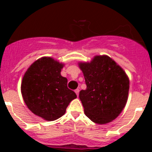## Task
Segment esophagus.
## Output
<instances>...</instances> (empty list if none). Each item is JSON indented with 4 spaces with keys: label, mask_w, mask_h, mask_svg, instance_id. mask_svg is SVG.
Returning <instances> with one entry per match:
<instances>
[{
    "label": "esophagus",
    "mask_w": 152,
    "mask_h": 152,
    "mask_svg": "<svg viewBox=\"0 0 152 152\" xmlns=\"http://www.w3.org/2000/svg\"><path fill=\"white\" fill-rule=\"evenodd\" d=\"M79 91H79V89H76V90H75V94H77V96H78V95H79Z\"/></svg>",
    "instance_id": "1"
}]
</instances>
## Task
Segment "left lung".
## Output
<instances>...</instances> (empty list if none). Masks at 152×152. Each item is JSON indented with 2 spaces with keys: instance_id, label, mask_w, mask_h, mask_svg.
Returning a JSON list of instances; mask_svg holds the SVG:
<instances>
[{
  "instance_id": "left-lung-1",
  "label": "left lung",
  "mask_w": 152,
  "mask_h": 152,
  "mask_svg": "<svg viewBox=\"0 0 152 152\" xmlns=\"http://www.w3.org/2000/svg\"><path fill=\"white\" fill-rule=\"evenodd\" d=\"M86 90L79 98L84 113L96 124H107L119 116L127 103L129 79L126 72L106 55L95 56L91 61H79Z\"/></svg>"
}]
</instances>
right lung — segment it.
Instances as JSON below:
<instances>
[{"label":"right lung","instance_id":"right-lung-1","mask_svg":"<svg viewBox=\"0 0 152 152\" xmlns=\"http://www.w3.org/2000/svg\"><path fill=\"white\" fill-rule=\"evenodd\" d=\"M64 64L44 56L27 68L21 82V94L28 109L46 121H54L66 112L77 98L67 87L68 79L61 75Z\"/></svg>","mask_w":152,"mask_h":152}]
</instances>
